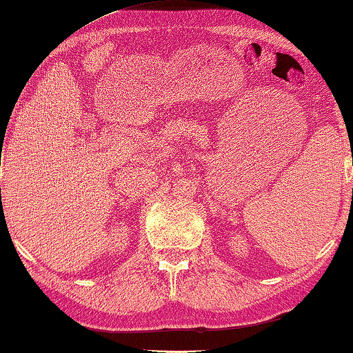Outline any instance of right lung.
Segmentation results:
<instances>
[{
	"label": "right lung",
	"instance_id": "right-lung-1",
	"mask_svg": "<svg viewBox=\"0 0 353 353\" xmlns=\"http://www.w3.org/2000/svg\"><path fill=\"white\" fill-rule=\"evenodd\" d=\"M0 190H1V188H0Z\"/></svg>",
	"mask_w": 353,
	"mask_h": 353
}]
</instances>
